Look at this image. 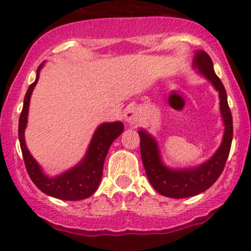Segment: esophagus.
I'll list each match as a JSON object with an SVG mask.
<instances>
[{"label":"esophagus","mask_w":251,"mask_h":251,"mask_svg":"<svg viewBox=\"0 0 251 251\" xmlns=\"http://www.w3.org/2000/svg\"><path fill=\"white\" fill-rule=\"evenodd\" d=\"M124 119H125L126 123L130 124V125H136L140 121V114L139 111H137L136 107H126V110L124 111Z\"/></svg>","instance_id":"34e87169"}]
</instances>
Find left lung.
<instances>
[{
  "label": "left lung",
  "instance_id": "8db88e82",
  "mask_svg": "<svg viewBox=\"0 0 251 251\" xmlns=\"http://www.w3.org/2000/svg\"><path fill=\"white\" fill-rule=\"evenodd\" d=\"M194 68L200 70L219 93L221 112L223 118L224 136L222 145L207 162L196 168L171 170L161 161L157 142L145 130H140V150L147 178L156 191L170 198H187L207 191L219 178L226 166L233 140V118L226 100V91L223 83L213 70V62L203 50L194 55Z\"/></svg>",
  "mask_w": 251,
  "mask_h": 251
}]
</instances>
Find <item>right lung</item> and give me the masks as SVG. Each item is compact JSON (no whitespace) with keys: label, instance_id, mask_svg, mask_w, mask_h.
<instances>
[{"label":"right lung","instance_id":"right-lung-1","mask_svg":"<svg viewBox=\"0 0 251 251\" xmlns=\"http://www.w3.org/2000/svg\"><path fill=\"white\" fill-rule=\"evenodd\" d=\"M42 67L43 64L39 65L38 70H37L36 80L30 84L25 93L23 109L20 116V124H18V139H20L25 170H27L30 179L43 193L63 201L85 200L97 191L98 186L101 181L102 167H104V161L107 151L114 140L118 139L123 133L124 125L120 121L101 124L94 133L88 152H86L85 157L81 160V162L57 177H48L44 175L42 168L29 153L25 142V128L27 125L30 95L38 81L39 70Z\"/></svg>","mask_w":251,"mask_h":251}]
</instances>
